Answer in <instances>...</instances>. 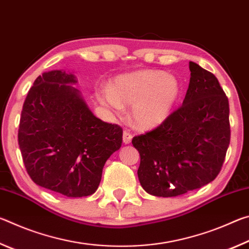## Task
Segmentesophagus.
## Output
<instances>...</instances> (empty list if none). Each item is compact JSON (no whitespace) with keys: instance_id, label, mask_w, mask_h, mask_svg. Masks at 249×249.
Here are the masks:
<instances>
[{"instance_id":"34e87169","label":"esophagus","mask_w":249,"mask_h":249,"mask_svg":"<svg viewBox=\"0 0 249 249\" xmlns=\"http://www.w3.org/2000/svg\"><path fill=\"white\" fill-rule=\"evenodd\" d=\"M132 138H133V136L130 135V133L127 132V130H124V133H123V142H124V144H129V142H132Z\"/></svg>"}]
</instances>
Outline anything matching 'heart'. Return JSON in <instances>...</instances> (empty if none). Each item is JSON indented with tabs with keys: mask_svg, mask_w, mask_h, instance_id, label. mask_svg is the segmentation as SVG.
Instances as JSON below:
<instances>
[{
	"mask_svg": "<svg viewBox=\"0 0 249 249\" xmlns=\"http://www.w3.org/2000/svg\"><path fill=\"white\" fill-rule=\"evenodd\" d=\"M181 86L174 74L157 70H140L120 74L111 87L99 94L101 103L121 113L132 105L130 117L141 128H154L165 122L179 99Z\"/></svg>",
	"mask_w": 249,
	"mask_h": 249,
	"instance_id": "obj_1",
	"label": "heart"
}]
</instances>
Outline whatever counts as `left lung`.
<instances>
[{"instance_id":"1","label":"left lung","mask_w":249,"mask_h":249,"mask_svg":"<svg viewBox=\"0 0 249 249\" xmlns=\"http://www.w3.org/2000/svg\"><path fill=\"white\" fill-rule=\"evenodd\" d=\"M181 107L157 128L135 136L141 156L137 175L155 196L184 195L220 174L230 145L229 99L215 75L193 61Z\"/></svg>"}]
</instances>
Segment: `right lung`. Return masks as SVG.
Segmentation results:
<instances>
[{"instance_id": "obj_1", "label": "right lung", "mask_w": 249, "mask_h": 249, "mask_svg": "<svg viewBox=\"0 0 249 249\" xmlns=\"http://www.w3.org/2000/svg\"><path fill=\"white\" fill-rule=\"evenodd\" d=\"M65 70L35 80L23 105L18 145L36 184L68 197L93 195L107 160L122 146L123 130L94 116Z\"/></svg>"}]
</instances>
